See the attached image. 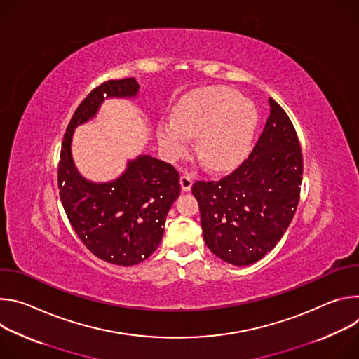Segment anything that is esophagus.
Wrapping results in <instances>:
<instances>
[{
	"instance_id": "obj_1",
	"label": "esophagus",
	"mask_w": 359,
	"mask_h": 359,
	"mask_svg": "<svg viewBox=\"0 0 359 359\" xmlns=\"http://www.w3.org/2000/svg\"><path fill=\"white\" fill-rule=\"evenodd\" d=\"M191 184H193V179L190 175L184 173L180 176V186H182L183 191H189L191 189Z\"/></svg>"
}]
</instances>
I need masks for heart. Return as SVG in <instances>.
<instances>
[{
    "label": "heart",
    "instance_id": "heart-1",
    "mask_svg": "<svg viewBox=\"0 0 359 359\" xmlns=\"http://www.w3.org/2000/svg\"><path fill=\"white\" fill-rule=\"evenodd\" d=\"M260 114L252 100L234 89H200L177 105L172 119H162L156 137L165 155L175 161L187 151L190 136H197V155L212 170L238 165L251 150Z\"/></svg>",
    "mask_w": 359,
    "mask_h": 359
}]
</instances>
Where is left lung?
<instances>
[{
    "mask_svg": "<svg viewBox=\"0 0 359 359\" xmlns=\"http://www.w3.org/2000/svg\"><path fill=\"white\" fill-rule=\"evenodd\" d=\"M269 102L270 116L248 159L217 182L197 180L191 187L204 243L237 267L262 260L277 245L299 200V142L284 109Z\"/></svg>",
    "mask_w": 359,
    "mask_h": 359,
    "instance_id": "8db88e82",
    "label": "left lung"
}]
</instances>
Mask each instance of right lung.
<instances>
[{
  "mask_svg": "<svg viewBox=\"0 0 359 359\" xmlns=\"http://www.w3.org/2000/svg\"><path fill=\"white\" fill-rule=\"evenodd\" d=\"M139 88L135 78L95 88L67 128L58 168L61 201L75 233L97 259L123 267L144 262L161 244L168 213L180 194L179 173L172 165L140 153L128 161L119 177L104 183L88 180L72 159V137L107 99L137 97Z\"/></svg>",
  "mask_w": 359,
  "mask_h": 359,
  "instance_id": "obj_1",
  "label": "right lung"
}]
</instances>
